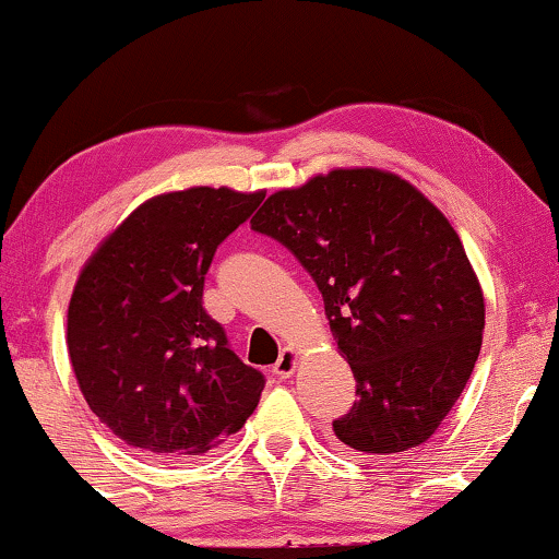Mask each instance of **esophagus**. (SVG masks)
Instances as JSON below:
<instances>
[{"label": "esophagus", "instance_id": "34e87169", "mask_svg": "<svg viewBox=\"0 0 559 559\" xmlns=\"http://www.w3.org/2000/svg\"><path fill=\"white\" fill-rule=\"evenodd\" d=\"M295 365H297V354L293 349H285L280 354L277 365L272 367V374L277 377V380H287V377L295 372Z\"/></svg>", "mask_w": 559, "mask_h": 559}]
</instances>
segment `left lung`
<instances>
[{
  "label": "left lung",
  "instance_id": "1",
  "mask_svg": "<svg viewBox=\"0 0 559 559\" xmlns=\"http://www.w3.org/2000/svg\"><path fill=\"white\" fill-rule=\"evenodd\" d=\"M251 228L293 251L323 295L357 401L338 447L388 460L421 447L465 390L485 302L460 236L416 187L380 169H333L280 190Z\"/></svg>",
  "mask_w": 559,
  "mask_h": 559
}]
</instances>
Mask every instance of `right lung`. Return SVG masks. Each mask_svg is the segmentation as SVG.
Here are the masks:
<instances>
[{
    "label": "right lung",
    "mask_w": 559,
    "mask_h": 559,
    "mask_svg": "<svg viewBox=\"0 0 559 559\" xmlns=\"http://www.w3.org/2000/svg\"><path fill=\"white\" fill-rule=\"evenodd\" d=\"M264 192L192 187L133 210L92 253L69 302L67 344L84 401L126 444L202 454L257 408L264 374L202 308L215 249Z\"/></svg>",
    "instance_id": "1"
}]
</instances>
